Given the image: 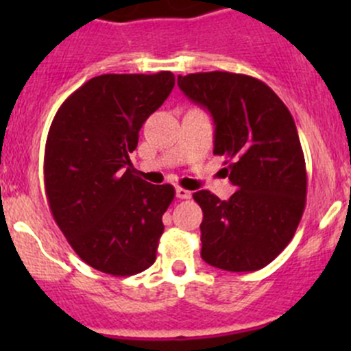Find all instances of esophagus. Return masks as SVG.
<instances>
[{
    "label": "esophagus",
    "instance_id": "obj_1",
    "mask_svg": "<svg viewBox=\"0 0 351 351\" xmlns=\"http://www.w3.org/2000/svg\"><path fill=\"white\" fill-rule=\"evenodd\" d=\"M176 197L182 198V200H186V198L192 197V192H189V190L182 189V186H176Z\"/></svg>",
    "mask_w": 351,
    "mask_h": 351
}]
</instances>
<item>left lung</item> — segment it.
<instances>
[{
  "mask_svg": "<svg viewBox=\"0 0 351 351\" xmlns=\"http://www.w3.org/2000/svg\"><path fill=\"white\" fill-rule=\"evenodd\" d=\"M186 97L214 119V154L228 161L236 192L193 193L204 212L202 258L228 271H254L293 238L306 207L307 175L295 122L263 81L212 71L178 76Z\"/></svg>",
  "mask_w": 351,
  "mask_h": 351,
  "instance_id": "8db88e82",
  "label": "left lung"
}]
</instances>
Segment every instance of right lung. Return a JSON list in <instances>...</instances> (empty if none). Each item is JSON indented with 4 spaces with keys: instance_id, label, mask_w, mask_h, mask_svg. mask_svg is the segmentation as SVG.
Returning a JSON list of instances; mask_svg holds the SVG:
<instances>
[{
    "instance_id": "1",
    "label": "right lung",
    "mask_w": 351,
    "mask_h": 351,
    "mask_svg": "<svg viewBox=\"0 0 351 351\" xmlns=\"http://www.w3.org/2000/svg\"><path fill=\"white\" fill-rule=\"evenodd\" d=\"M173 86L169 71L91 77L49 129L44 183L54 221L84 263L113 277L141 274L156 260L175 189L134 175L129 154Z\"/></svg>"
}]
</instances>
